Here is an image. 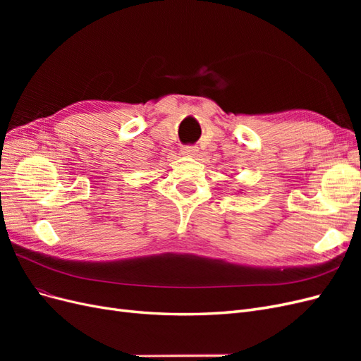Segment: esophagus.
I'll list each match as a JSON object with an SVG mask.
<instances>
[{
	"label": "esophagus",
	"instance_id": "34e87169",
	"mask_svg": "<svg viewBox=\"0 0 361 361\" xmlns=\"http://www.w3.org/2000/svg\"><path fill=\"white\" fill-rule=\"evenodd\" d=\"M182 152H183L185 155L194 157V155H197V154H199V149L195 147V146H191V145H188V146H182Z\"/></svg>",
	"mask_w": 361,
	"mask_h": 361
}]
</instances>
